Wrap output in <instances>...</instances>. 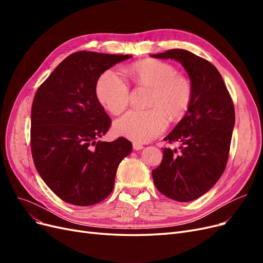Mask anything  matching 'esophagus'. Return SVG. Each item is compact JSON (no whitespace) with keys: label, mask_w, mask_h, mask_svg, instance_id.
Returning a JSON list of instances; mask_svg holds the SVG:
<instances>
[{"label":"esophagus","mask_w":263,"mask_h":263,"mask_svg":"<svg viewBox=\"0 0 263 263\" xmlns=\"http://www.w3.org/2000/svg\"><path fill=\"white\" fill-rule=\"evenodd\" d=\"M133 148H134V150H141L142 148H144V146L138 144V142H133Z\"/></svg>","instance_id":"34e87169"}]
</instances>
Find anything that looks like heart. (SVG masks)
I'll return each instance as SVG.
<instances>
[{
	"mask_svg": "<svg viewBox=\"0 0 263 263\" xmlns=\"http://www.w3.org/2000/svg\"><path fill=\"white\" fill-rule=\"evenodd\" d=\"M127 73L138 86L151 89L147 110H129L114 122L113 130L137 142H147L159 136L166 127V117L183 116L192 101L193 87L186 77L178 74L170 63L155 59L135 62ZM100 104L112 114H119L128 105L130 90L124 79L113 70L103 73L95 84Z\"/></svg>",
	"mask_w": 263,
	"mask_h": 263,
	"instance_id": "heart-1",
	"label": "heart"
}]
</instances>
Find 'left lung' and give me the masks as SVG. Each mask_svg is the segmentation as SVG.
<instances>
[{
  "label": "left lung",
  "instance_id": "1",
  "mask_svg": "<svg viewBox=\"0 0 263 263\" xmlns=\"http://www.w3.org/2000/svg\"><path fill=\"white\" fill-rule=\"evenodd\" d=\"M151 57L180 62L192 83V101L185 115L164 138L180 142V150L164 148L160 165L153 170L159 192L174 201L190 202L210 191L226 168L235 125L234 104L210 61L184 49Z\"/></svg>",
  "mask_w": 263,
  "mask_h": 263
}]
</instances>
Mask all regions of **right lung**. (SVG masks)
<instances>
[{"mask_svg": "<svg viewBox=\"0 0 263 263\" xmlns=\"http://www.w3.org/2000/svg\"><path fill=\"white\" fill-rule=\"evenodd\" d=\"M129 58L79 51L38 87L31 106V154L39 176L62 201L77 206L102 202L113 191L118 164L132 153L126 138L99 140L110 119L95 95L101 74Z\"/></svg>", "mask_w": 263, "mask_h": 263, "instance_id": "1", "label": "right lung"}]
</instances>
